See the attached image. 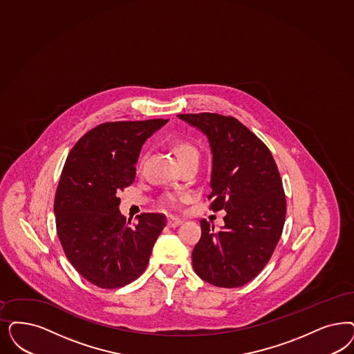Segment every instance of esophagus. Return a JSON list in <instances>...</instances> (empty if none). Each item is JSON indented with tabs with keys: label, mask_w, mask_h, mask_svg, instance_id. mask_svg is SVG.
Returning a JSON list of instances; mask_svg holds the SVG:
<instances>
[{
	"label": "esophagus",
	"mask_w": 354,
	"mask_h": 354,
	"mask_svg": "<svg viewBox=\"0 0 354 354\" xmlns=\"http://www.w3.org/2000/svg\"><path fill=\"white\" fill-rule=\"evenodd\" d=\"M182 223H183L182 218H178V217H174V216H170V217L167 218V226H169V227H176V226H179V225H182Z\"/></svg>",
	"instance_id": "1"
}]
</instances>
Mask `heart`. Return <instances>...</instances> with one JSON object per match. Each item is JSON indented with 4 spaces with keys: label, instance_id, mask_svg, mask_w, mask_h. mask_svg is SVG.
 Wrapping results in <instances>:
<instances>
[{
    "label": "heart",
    "instance_id": "heart-1",
    "mask_svg": "<svg viewBox=\"0 0 354 354\" xmlns=\"http://www.w3.org/2000/svg\"><path fill=\"white\" fill-rule=\"evenodd\" d=\"M171 149H172V153L175 154V157L178 159L179 163H183V162H188V160H198V150L197 147L187 141L183 138H178V140H174L171 142ZM142 163V159L140 160V165ZM179 201V197L176 195H167L165 197V203L170 207H175Z\"/></svg>",
    "mask_w": 354,
    "mask_h": 354
}]
</instances>
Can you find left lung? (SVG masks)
I'll use <instances>...</instances> for the list:
<instances>
[{
    "instance_id": "1",
    "label": "left lung",
    "mask_w": 354,
    "mask_h": 354,
    "mask_svg": "<svg viewBox=\"0 0 354 354\" xmlns=\"http://www.w3.org/2000/svg\"><path fill=\"white\" fill-rule=\"evenodd\" d=\"M178 116L207 134L213 153L209 207L226 210L218 232L200 221L192 266L214 286H243L267 266L283 229L286 198L277 165L268 147L232 116Z\"/></svg>"
}]
</instances>
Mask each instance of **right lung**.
<instances>
[{
  "mask_svg": "<svg viewBox=\"0 0 354 354\" xmlns=\"http://www.w3.org/2000/svg\"><path fill=\"white\" fill-rule=\"evenodd\" d=\"M166 122H102L65 160L55 196L57 235L71 264L97 288L118 289L138 279L166 226L162 213H141L131 223L118 197L133 183L144 142Z\"/></svg>",
  "mask_w": 354,
  "mask_h": 354,
  "instance_id": "add662e5",
  "label": "right lung"
}]
</instances>
